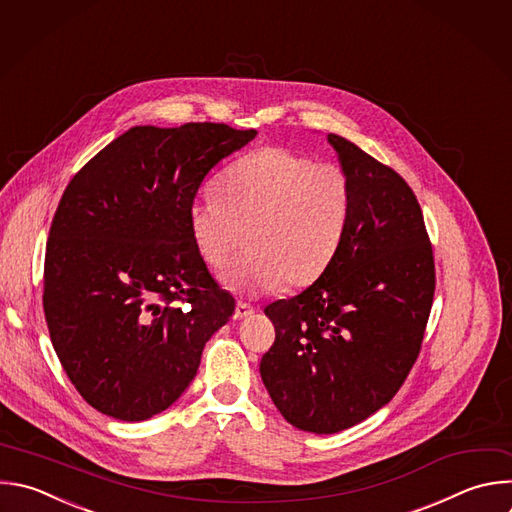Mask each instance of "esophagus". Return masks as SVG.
<instances>
[{"label":"esophagus","instance_id":"obj_1","mask_svg":"<svg viewBox=\"0 0 512 512\" xmlns=\"http://www.w3.org/2000/svg\"><path fill=\"white\" fill-rule=\"evenodd\" d=\"M253 311H255V309H253L251 305H247V303L239 301V303L235 305V313H233V319H243V317H249Z\"/></svg>","mask_w":512,"mask_h":512}]
</instances>
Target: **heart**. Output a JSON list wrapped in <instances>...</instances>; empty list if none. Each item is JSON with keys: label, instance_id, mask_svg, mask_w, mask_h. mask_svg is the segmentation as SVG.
<instances>
[{"label": "heart", "instance_id": "1", "mask_svg": "<svg viewBox=\"0 0 512 512\" xmlns=\"http://www.w3.org/2000/svg\"><path fill=\"white\" fill-rule=\"evenodd\" d=\"M352 213L344 168L281 146L241 156L217 181V195L191 203L189 229L203 261L223 269L245 245L251 253L223 273L227 289L259 295L283 281H315L333 259Z\"/></svg>", "mask_w": 512, "mask_h": 512}]
</instances>
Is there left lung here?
Here are the masks:
<instances>
[{
	"mask_svg": "<svg viewBox=\"0 0 512 512\" xmlns=\"http://www.w3.org/2000/svg\"><path fill=\"white\" fill-rule=\"evenodd\" d=\"M352 185V213L317 281L265 307L275 344L263 384L283 418L335 434L386 406L410 374L434 299V257L408 183L344 136L327 134Z\"/></svg>",
	"mask_w": 512,
	"mask_h": 512,
	"instance_id": "8db88e82",
	"label": "left lung"
}]
</instances>
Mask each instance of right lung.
Listing matches in <instances>:
<instances>
[{
	"label": "right lung",
	"mask_w": 512,
	"mask_h": 512,
	"mask_svg": "<svg viewBox=\"0 0 512 512\" xmlns=\"http://www.w3.org/2000/svg\"><path fill=\"white\" fill-rule=\"evenodd\" d=\"M257 130L134 126L66 187L44 263V313L80 396L124 422L173 406L235 311L199 255L189 207L209 170Z\"/></svg>",
	"instance_id": "add662e5"
}]
</instances>
